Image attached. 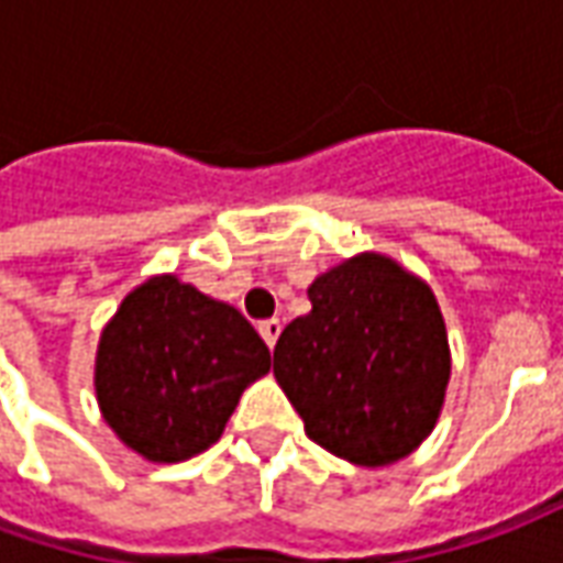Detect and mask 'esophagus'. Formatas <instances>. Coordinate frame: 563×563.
Wrapping results in <instances>:
<instances>
[{"label":"esophagus","instance_id":"obj_1","mask_svg":"<svg viewBox=\"0 0 563 563\" xmlns=\"http://www.w3.org/2000/svg\"><path fill=\"white\" fill-rule=\"evenodd\" d=\"M280 319H265V322H258V334H262V341L268 343L271 350H274V343H277V338H280Z\"/></svg>","mask_w":563,"mask_h":563}]
</instances>
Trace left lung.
Returning <instances> with one entry per match:
<instances>
[{"label":"left lung","mask_w":563,"mask_h":563,"mask_svg":"<svg viewBox=\"0 0 563 563\" xmlns=\"http://www.w3.org/2000/svg\"><path fill=\"white\" fill-rule=\"evenodd\" d=\"M307 317L274 346V377L307 437L338 459L383 467L431 434L449 383L434 292L377 253L310 283Z\"/></svg>","instance_id":"8db88e82"}]
</instances>
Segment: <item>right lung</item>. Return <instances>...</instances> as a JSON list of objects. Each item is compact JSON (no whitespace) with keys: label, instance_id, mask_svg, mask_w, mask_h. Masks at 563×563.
Instances as JSON below:
<instances>
[{"label":"right lung","instance_id":"right-lung-1","mask_svg":"<svg viewBox=\"0 0 563 563\" xmlns=\"http://www.w3.org/2000/svg\"><path fill=\"white\" fill-rule=\"evenodd\" d=\"M271 353L234 307L172 274L123 298L96 355L104 422L147 461H186L217 443Z\"/></svg>","mask_w":563,"mask_h":563}]
</instances>
